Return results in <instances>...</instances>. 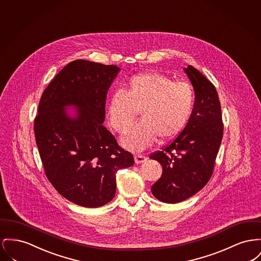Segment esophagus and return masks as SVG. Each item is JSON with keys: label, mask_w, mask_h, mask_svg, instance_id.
I'll return each mask as SVG.
<instances>
[{"label": "esophagus", "mask_w": 261, "mask_h": 261, "mask_svg": "<svg viewBox=\"0 0 261 261\" xmlns=\"http://www.w3.org/2000/svg\"><path fill=\"white\" fill-rule=\"evenodd\" d=\"M134 160H135V163L138 165V164H143L147 161V158L143 154H135L134 156Z\"/></svg>", "instance_id": "obj_1"}]
</instances>
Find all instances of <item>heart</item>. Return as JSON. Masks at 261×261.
Listing matches in <instances>:
<instances>
[{"label":"heart","instance_id":"obj_1","mask_svg":"<svg viewBox=\"0 0 261 261\" xmlns=\"http://www.w3.org/2000/svg\"><path fill=\"white\" fill-rule=\"evenodd\" d=\"M195 93L186 82H174L156 72L130 77L123 89L110 96L108 116L111 127L124 134L131 127L137 111L141 121L123 137V146L140 152L159 139L166 142L177 136L192 114Z\"/></svg>","mask_w":261,"mask_h":261}]
</instances>
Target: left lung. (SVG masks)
I'll list each match as a JSON object with an SVG mask.
<instances>
[{
    "label": "left lung",
    "instance_id": "left-lung-1",
    "mask_svg": "<svg viewBox=\"0 0 261 261\" xmlns=\"http://www.w3.org/2000/svg\"><path fill=\"white\" fill-rule=\"evenodd\" d=\"M184 72L195 92L190 119L169 145L150 155L163 167L161 178L151 188L152 193L156 199L170 204L193 196L209 181L224 131L214 85L190 65Z\"/></svg>",
    "mask_w": 261,
    "mask_h": 261
}]
</instances>
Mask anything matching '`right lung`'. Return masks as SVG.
Listing matches in <instances>:
<instances>
[{"label": "right lung", "mask_w": 261, "mask_h": 261, "mask_svg": "<svg viewBox=\"0 0 261 261\" xmlns=\"http://www.w3.org/2000/svg\"><path fill=\"white\" fill-rule=\"evenodd\" d=\"M119 67L75 60L48 85L34 119L36 145L48 180L66 199L97 208L113 199L116 172L134 165L102 125L108 89ZM76 108L71 116L65 109Z\"/></svg>", "instance_id": "right-lung-1"}]
</instances>
